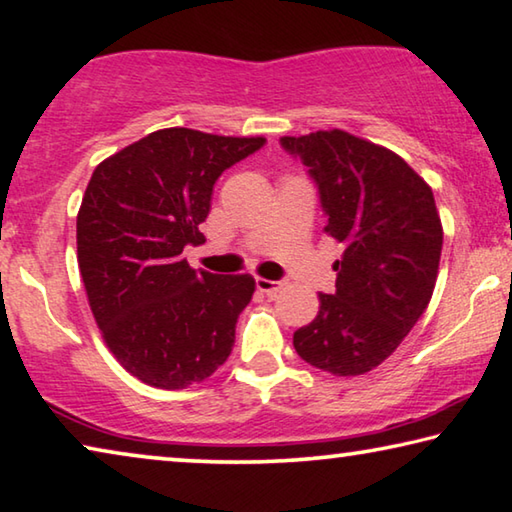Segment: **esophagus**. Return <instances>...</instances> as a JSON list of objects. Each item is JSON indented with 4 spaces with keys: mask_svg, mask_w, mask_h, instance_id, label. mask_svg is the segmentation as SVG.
<instances>
[{
    "mask_svg": "<svg viewBox=\"0 0 512 512\" xmlns=\"http://www.w3.org/2000/svg\"><path fill=\"white\" fill-rule=\"evenodd\" d=\"M255 284H257V289L262 291V293H266L268 298H273V296H277V291H280L284 284L282 282H275V280H266V277H257L255 280Z\"/></svg>",
    "mask_w": 512,
    "mask_h": 512,
    "instance_id": "34e87169",
    "label": "esophagus"
}]
</instances>
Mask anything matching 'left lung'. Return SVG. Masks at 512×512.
I'll return each instance as SVG.
<instances>
[{
    "instance_id": "8db88e82",
    "label": "left lung",
    "mask_w": 512,
    "mask_h": 512,
    "mask_svg": "<svg viewBox=\"0 0 512 512\" xmlns=\"http://www.w3.org/2000/svg\"><path fill=\"white\" fill-rule=\"evenodd\" d=\"M280 142L309 167L325 235L343 246L336 291L318 293V314L293 348L329 375H366L397 350L436 287L443 223L433 192L400 155L341 128Z\"/></svg>"
}]
</instances>
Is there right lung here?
I'll return each instance as SVG.
<instances>
[{
	"instance_id": "right-lung-1",
	"label": "right lung",
	"mask_w": 512,
	"mask_h": 512,
	"mask_svg": "<svg viewBox=\"0 0 512 512\" xmlns=\"http://www.w3.org/2000/svg\"><path fill=\"white\" fill-rule=\"evenodd\" d=\"M264 137L162 128L97 164L76 216V255L103 341L133 377L178 391L223 366L253 275L194 271L187 244L212 187Z\"/></svg>"
}]
</instances>
